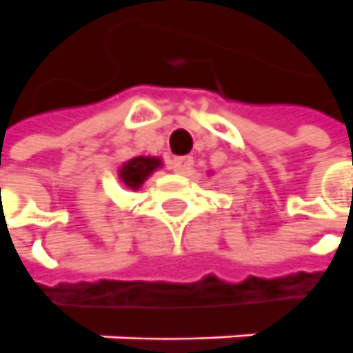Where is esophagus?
Masks as SVG:
<instances>
[{
    "label": "esophagus",
    "mask_w": 353,
    "mask_h": 353,
    "mask_svg": "<svg viewBox=\"0 0 353 353\" xmlns=\"http://www.w3.org/2000/svg\"><path fill=\"white\" fill-rule=\"evenodd\" d=\"M194 159L192 157H188V155H182V157H176V159L172 161V167H174V171L179 172V174H186V172L192 169Z\"/></svg>",
    "instance_id": "obj_1"
}]
</instances>
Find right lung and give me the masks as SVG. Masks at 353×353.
I'll list each match as a JSON object with an SVG mask.
<instances>
[{
	"label": "right lung",
	"instance_id": "1",
	"mask_svg": "<svg viewBox=\"0 0 353 353\" xmlns=\"http://www.w3.org/2000/svg\"><path fill=\"white\" fill-rule=\"evenodd\" d=\"M163 167V161L159 157H145L139 155L134 159L126 161L120 169H118V179L120 182L130 188V190H139L141 184L148 181L153 172Z\"/></svg>",
	"mask_w": 353,
	"mask_h": 353
}]
</instances>
